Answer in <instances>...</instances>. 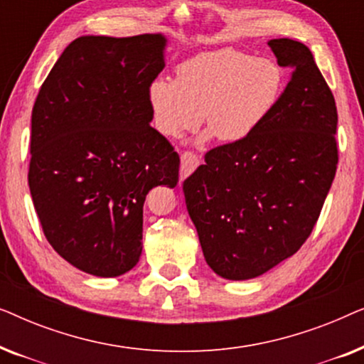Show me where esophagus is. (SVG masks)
I'll return each instance as SVG.
<instances>
[{"mask_svg":"<svg viewBox=\"0 0 364 364\" xmlns=\"http://www.w3.org/2000/svg\"><path fill=\"white\" fill-rule=\"evenodd\" d=\"M198 164H200V159H198L197 154L193 152H183L181 156V178L183 181L187 176H191V173L196 171L198 167Z\"/></svg>","mask_w":364,"mask_h":364,"instance_id":"esophagus-1","label":"esophagus"}]
</instances>
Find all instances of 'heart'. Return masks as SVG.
Listing matches in <instances>:
<instances>
[{"mask_svg":"<svg viewBox=\"0 0 364 364\" xmlns=\"http://www.w3.org/2000/svg\"><path fill=\"white\" fill-rule=\"evenodd\" d=\"M283 73L270 59L238 49L197 54L176 69V82L157 79L149 89L154 124L177 139L200 126L205 137L238 142L255 132L277 106Z\"/></svg>","mask_w":364,"mask_h":364,"instance_id":"b5f03b06","label":"heart"}]
</instances>
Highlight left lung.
<instances>
[{"label": "left lung", "mask_w": 364, "mask_h": 364, "mask_svg": "<svg viewBox=\"0 0 364 364\" xmlns=\"http://www.w3.org/2000/svg\"><path fill=\"white\" fill-rule=\"evenodd\" d=\"M278 66L291 68L285 91L250 136L205 154L183 181L188 215L217 275L248 280L306 242L338 166L335 97L310 49L268 41Z\"/></svg>", "instance_id": "8db88e82"}]
</instances>
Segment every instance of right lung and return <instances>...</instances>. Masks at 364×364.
Wrapping results in <instances>:
<instances>
[{"label":"right lung","instance_id":"add662e5","mask_svg":"<svg viewBox=\"0 0 364 364\" xmlns=\"http://www.w3.org/2000/svg\"><path fill=\"white\" fill-rule=\"evenodd\" d=\"M166 38L81 36L39 89L28 183L51 247L79 270L119 277L142 252L152 187H176L181 159L151 126Z\"/></svg>","mask_w":364,"mask_h":364}]
</instances>
